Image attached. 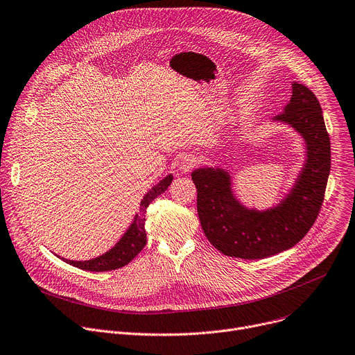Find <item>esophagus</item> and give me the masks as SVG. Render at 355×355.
I'll return each mask as SVG.
<instances>
[{"instance_id":"34e87169","label":"esophagus","mask_w":355,"mask_h":355,"mask_svg":"<svg viewBox=\"0 0 355 355\" xmlns=\"http://www.w3.org/2000/svg\"><path fill=\"white\" fill-rule=\"evenodd\" d=\"M196 166H197V158L192 155V154H184L178 159V170L182 174L189 173Z\"/></svg>"}]
</instances>
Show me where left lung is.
I'll return each mask as SVG.
<instances>
[{
	"label": "left lung",
	"mask_w": 355,
	"mask_h": 355,
	"mask_svg": "<svg viewBox=\"0 0 355 355\" xmlns=\"http://www.w3.org/2000/svg\"><path fill=\"white\" fill-rule=\"evenodd\" d=\"M286 124L304 141V163L287 194L266 209L249 208L234 192L230 170L201 167L191 177L205 236L220 253L263 259L299 243L318 215L331 166L330 137L314 93L292 83V98L272 120Z\"/></svg>",
	"instance_id": "obj_1"
}]
</instances>
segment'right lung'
I'll use <instances>...</instances> for the list:
<instances>
[{
    "label": "right lung",
    "instance_id": "right-lung-1",
    "mask_svg": "<svg viewBox=\"0 0 355 355\" xmlns=\"http://www.w3.org/2000/svg\"><path fill=\"white\" fill-rule=\"evenodd\" d=\"M171 182H173V174H168L147 192L140 202V212L135 215V219L130 227H128V230L117 241V243L112 249H109L106 253L98 257H93V259H89V261H68L65 257L59 256L60 259L75 268L89 270V272H107V270H114L125 266L127 263H130L147 243V235L144 228L147 207L154 198L163 194Z\"/></svg>",
    "mask_w": 355,
    "mask_h": 355
}]
</instances>
